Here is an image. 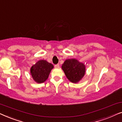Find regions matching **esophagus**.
I'll use <instances>...</instances> for the list:
<instances>
[{
    "mask_svg": "<svg viewBox=\"0 0 122 122\" xmlns=\"http://www.w3.org/2000/svg\"><path fill=\"white\" fill-rule=\"evenodd\" d=\"M55 68H59V64H56V65H55Z\"/></svg>",
    "mask_w": 122,
    "mask_h": 122,
    "instance_id": "obj_1",
    "label": "esophagus"
}]
</instances>
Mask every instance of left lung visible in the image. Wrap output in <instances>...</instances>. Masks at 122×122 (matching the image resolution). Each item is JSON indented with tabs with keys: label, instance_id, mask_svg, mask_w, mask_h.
Wrapping results in <instances>:
<instances>
[{
	"label": "left lung",
	"instance_id": "obj_1",
	"mask_svg": "<svg viewBox=\"0 0 122 122\" xmlns=\"http://www.w3.org/2000/svg\"><path fill=\"white\" fill-rule=\"evenodd\" d=\"M66 78L73 83H78L84 76L86 66L84 63L76 59H68L64 61L61 66Z\"/></svg>",
	"mask_w": 122,
	"mask_h": 122
}]
</instances>
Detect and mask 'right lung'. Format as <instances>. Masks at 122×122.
Here are the masks:
<instances>
[{
	"label": "right lung",
	"instance_id": "right-lung-1",
	"mask_svg": "<svg viewBox=\"0 0 122 122\" xmlns=\"http://www.w3.org/2000/svg\"><path fill=\"white\" fill-rule=\"evenodd\" d=\"M53 68V65L46 60H40L31 66L30 74L36 83H42L48 79Z\"/></svg>",
	"mask_w": 122,
	"mask_h": 122
}]
</instances>
